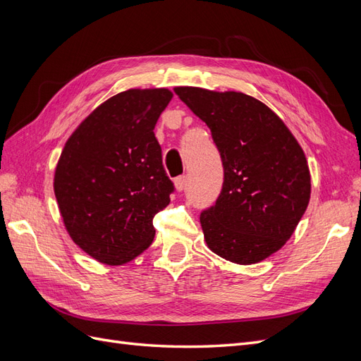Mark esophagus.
<instances>
[{"label":"esophagus","instance_id":"esophagus-1","mask_svg":"<svg viewBox=\"0 0 361 361\" xmlns=\"http://www.w3.org/2000/svg\"><path fill=\"white\" fill-rule=\"evenodd\" d=\"M174 187H176V191H182L187 187V176H179L174 179Z\"/></svg>","mask_w":361,"mask_h":361}]
</instances>
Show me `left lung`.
<instances>
[{
  "label": "left lung",
  "instance_id": "obj_1",
  "mask_svg": "<svg viewBox=\"0 0 361 361\" xmlns=\"http://www.w3.org/2000/svg\"><path fill=\"white\" fill-rule=\"evenodd\" d=\"M174 93L211 129L223 161V190L200 215L207 247L233 264L262 262L286 244L307 209L312 183L301 146L256 97L200 87Z\"/></svg>",
  "mask_w": 361,
  "mask_h": 361
}]
</instances>
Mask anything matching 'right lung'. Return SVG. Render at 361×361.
<instances>
[{"instance_id": "add662e5", "label": "right lung", "mask_w": 361, "mask_h": 361, "mask_svg": "<svg viewBox=\"0 0 361 361\" xmlns=\"http://www.w3.org/2000/svg\"><path fill=\"white\" fill-rule=\"evenodd\" d=\"M169 89H130L87 116L63 147L54 192L72 241L105 265H123L152 244L154 216L174 187L155 125Z\"/></svg>"}]
</instances>
